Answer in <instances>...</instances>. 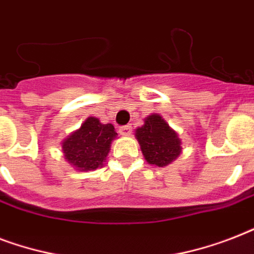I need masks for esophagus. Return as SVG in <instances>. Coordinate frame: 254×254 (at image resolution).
<instances>
[{
	"label": "esophagus",
	"instance_id": "34e87169",
	"mask_svg": "<svg viewBox=\"0 0 254 254\" xmlns=\"http://www.w3.org/2000/svg\"><path fill=\"white\" fill-rule=\"evenodd\" d=\"M131 127L130 125H125V127H120V134L121 135H130Z\"/></svg>",
	"mask_w": 254,
	"mask_h": 254
}]
</instances>
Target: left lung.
I'll list each match as a JSON object with an SVG mask.
<instances>
[{
  "instance_id": "8db88e82",
  "label": "left lung",
  "mask_w": 254,
  "mask_h": 254,
  "mask_svg": "<svg viewBox=\"0 0 254 254\" xmlns=\"http://www.w3.org/2000/svg\"><path fill=\"white\" fill-rule=\"evenodd\" d=\"M134 135L149 165L165 167L182 153V139L161 115L153 113L135 129Z\"/></svg>"
}]
</instances>
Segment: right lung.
Returning <instances> with one entry per match:
<instances>
[{"label":"right lung","mask_w":254,"mask_h":254,"mask_svg":"<svg viewBox=\"0 0 254 254\" xmlns=\"http://www.w3.org/2000/svg\"><path fill=\"white\" fill-rule=\"evenodd\" d=\"M116 137L117 133L112 124H103L96 117H88L79 129L62 141L63 157L77 171L103 167Z\"/></svg>","instance_id":"right-lung-1"}]
</instances>
